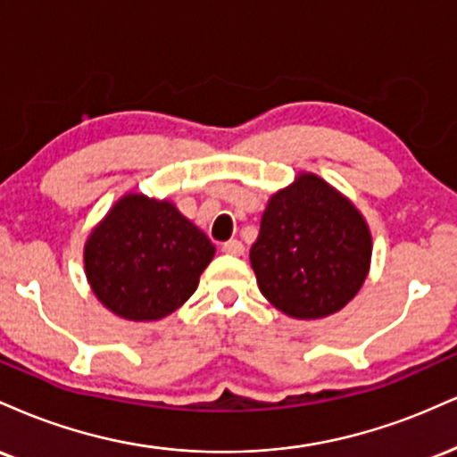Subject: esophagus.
Masks as SVG:
<instances>
[{"label": "esophagus", "mask_w": 457, "mask_h": 457, "mask_svg": "<svg viewBox=\"0 0 457 457\" xmlns=\"http://www.w3.org/2000/svg\"><path fill=\"white\" fill-rule=\"evenodd\" d=\"M222 252L230 256H241L244 254V244L237 239H230V241H227V244H222Z\"/></svg>", "instance_id": "obj_1"}]
</instances>
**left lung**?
<instances>
[{
	"instance_id": "1",
	"label": "left lung",
	"mask_w": 457,
	"mask_h": 457,
	"mask_svg": "<svg viewBox=\"0 0 457 457\" xmlns=\"http://www.w3.org/2000/svg\"><path fill=\"white\" fill-rule=\"evenodd\" d=\"M372 237L361 213L316 175L276 192L250 248L267 302L295 319H323L355 297L368 276Z\"/></svg>"
}]
</instances>
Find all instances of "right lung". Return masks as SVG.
Returning a JSON list of instances; mask_svg holds the SVG:
<instances>
[{"label": "right lung", "instance_id": "1", "mask_svg": "<svg viewBox=\"0 0 457 457\" xmlns=\"http://www.w3.org/2000/svg\"><path fill=\"white\" fill-rule=\"evenodd\" d=\"M212 241L169 201L123 196L85 245V271L111 312L155 320L196 291L213 259Z\"/></svg>", "mask_w": 457, "mask_h": 457}]
</instances>
